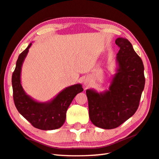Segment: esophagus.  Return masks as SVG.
Instances as JSON below:
<instances>
[{"instance_id":"1","label":"esophagus","mask_w":159,"mask_h":159,"mask_svg":"<svg viewBox=\"0 0 159 159\" xmlns=\"http://www.w3.org/2000/svg\"><path fill=\"white\" fill-rule=\"evenodd\" d=\"M83 84L85 87H88L90 85V80L89 79H85L83 80Z\"/></svg>"}]
</instances>
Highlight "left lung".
Masks as SVG:
<instances>
[{"instance_id": "obj_1", "label": "left lung", "mask_w": 159, "mask_h": 159, "mask_svg": "<svg viewBox=\"0 0 159 159\" xmlns=\"http://www.w3.org/2000/svg\"><path fill=\"white\" fill-rule=\"evenodd\" d=\"M116 73L109 89L102 92L88 89L90 120L103 129L118 127L135 113L145 86L143 61L126 38H118Z\"/></svg>"}]
</instances>
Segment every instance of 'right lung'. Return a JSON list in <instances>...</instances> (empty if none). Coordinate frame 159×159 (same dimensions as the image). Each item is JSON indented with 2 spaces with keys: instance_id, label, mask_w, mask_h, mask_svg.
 <instances>
[{
  "instance_id": "right-lung-1",
  "label": "right lung",
  "mask_w": 159,
  "mask_h": 159,
  "mask_svg": "<svg viewBox=\"0 0 159 159\" xmlns=\"http://www.w3.org/2000/svg\"><path fill=\"white\" fill-rule=\"evenodd\" d=\"M31 45L32 43H30L19 55L12 75L15 106L18 112L35 128L43 130L57 129L65 122L67 110L74 97L83 91V86L78 83L66 87L51 100L43 102H38L26 94L21 84V71Z\"/></svg>"
}]
</instances>
